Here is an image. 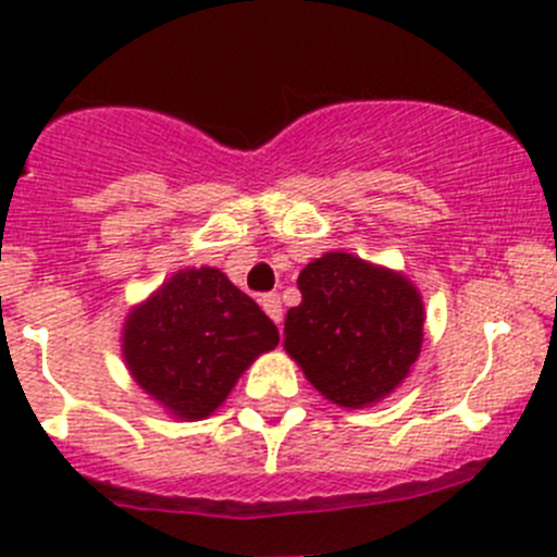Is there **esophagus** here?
I'll list each match as a JSON object with an SVG mask.
<instances>
[{"mask_svg":"<svg viewBox=\"0 0 557 557\" xmlns=\"http://www.w3.org/2000/svg\"><path fill=\"white\" fill-rule=\"evenodd\" d=\"M261 307H263V312H267V315L277 323V326H283V301H280L277 294L261 296Z\"/></svg>","mask_w":557,"mask_h":557,"instance_id":"esophagus-1","label":"esophagus"}]
</instances>
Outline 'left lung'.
<instances>
[{
	"instance_id": "left-lung-1",
	"label": "left lung",
	"mask_w": 557,
	"mask_h": 557,
	"mask_svg": "<svg viewBox=\"0 0 557 557\" xmlns=\"http://www.w3.org/2000/svg\"><path fill=\"white\" fill-rule=\"evenodd\" d=\"M301 305L285 315V350L332 403L364 408L408 377L424 339L422 296L408 277L350 252H326L299 274Z\"/></svg>"
}]
</instances>
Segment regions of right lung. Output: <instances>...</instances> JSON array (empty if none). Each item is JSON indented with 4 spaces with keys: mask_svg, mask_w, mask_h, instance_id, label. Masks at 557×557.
I'll use <instances>...</instances> for the list:
<instances>
[{
    "mask_svg": "<svg viewBox=\"0 0 557 557\" xmlns=\"http://www.w3.org/2000/svg\"><path fill=\"white\" fill-rule=\"evenodd\" d=\"M277 326L220 269H180L124 321L129 375L182 422L220 408Z\"/></svg>",
    "mask_w": 557,
    "mask_h": 557,
    "instance_id": "add662e5",
    "label": "right lung"
}]
</instances>
